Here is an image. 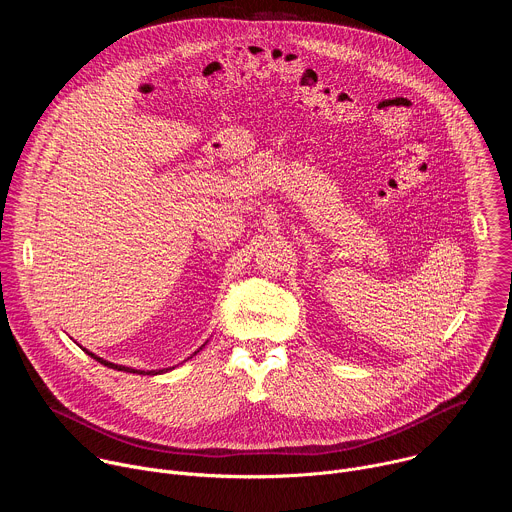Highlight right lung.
I'll return each instance as SVG.
<instances>
[{
    "instance_id": "add662e5",
    "label": "right lung",
    "mask_w": 512,
    "mask_h": 512,
    "mask_svg": "<svg viewBox=\"0 0 512 512\" xmlns=\"http://www.w3.org/2000/svg\"><path fill=\"white\" fill-rule=\"evenodd\" d=\"M202 346H204V344H202ZM202 346H200V348H198V350H196V352H194V354H198V352H200V350H202ZM83 350H85V352H87V354H89V356H93V358H95V360H97V362H101V364H105V367H109V369H115V371H123V373H133V375H162V373H168V371H172V369H174V367H172V369H160V371H137V369H129V367H123V364H115V362H109V360H103V358H101V356H97V354H93V352H89V350H87V348H83ZM194 354H192V356H194ZM192 356H190V358H192Z\"/></svg>"
}]
</instances>
